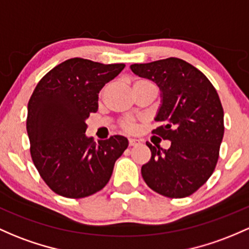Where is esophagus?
Masks as SVG:
<instances>
[{
    "label": "esophagus",
    "mask_w": 249,
    "mask_h": 249,
    "mask_svg": "<svg viewBox=\"0 0 249 249\" xmlns=\"http://www.w3.org/2000/svg\"><path fill=\"white\" fill-rule=\"evenodd\" d=\"M139 144V141L136 138H129V145L130 146H135V145H138Z\"/></svg>",
    "instance_id": "esophagus-1"
}]
</instances>
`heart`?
<instances>
[{
  "label": "heart",
  "mask_w": 249,
  "mask_h": 249,
  "mask_svg": "<svg viewBox=\"0 0 249 249\" xmlns=\"http://www.w3.org/2000/svg\"><path fill=\"white\" fill-rule=\"evenodd\" d=\"M141 83H150V81H147V80L135 81V84H141ZM133 126H135V120H133L132 118H126L122 122V127L125 131H131L133 129Z\"/></svg>",
  "instance_id": "1"
}]
</instances>
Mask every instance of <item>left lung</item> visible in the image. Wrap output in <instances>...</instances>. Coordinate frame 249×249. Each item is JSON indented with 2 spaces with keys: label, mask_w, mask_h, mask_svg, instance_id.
Instances as JSON below:
<instances>
[{
  "label": "left lung",
  "mask_w": 249,
  "mask_h": 249,
  "mask_svg": "<svg viewBox=\"0 0 249 249\" xmlns=\"http://www.w3.org/2000/svg\"><path fill=\"white\" fill-rule=\"evenodd\" d=\"M135 74L156 83L160 106L152 131L168 139V150L146 145L151 158L142 166V176L152 190L170 198L187 197L204 184L216 166L222 142L223 108L206 75L177 58L130 66Z\"/></svg>",
  "instance_id": "obj_1"
}]
</instances>
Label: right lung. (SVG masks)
Masks as SVG:
<instances>
[{
    "label": "right lung",
    "instance_id": "1",
    "mask_svg": "<svg viewBox=\"0 0 249 249\" xmlns=\"http://www.w3.org/2000/svg\"><path fill=\"white\" fill-rule=\"evenodd\" d=\"M124 67L68 59L49 71L35 87L27 116L32 160L46 184L58 195L83 198L102 190L129 145L123 136H112L95 145L85 135L86 119L98 111V93Z\"/></svg>",
    "mask_w": 249,
    "mask_h": 249
}]
</instances>
